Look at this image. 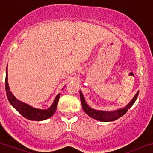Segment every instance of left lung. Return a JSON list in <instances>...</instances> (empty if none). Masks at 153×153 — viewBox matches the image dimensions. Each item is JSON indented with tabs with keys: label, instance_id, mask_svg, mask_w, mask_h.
Returning <instances> with one entry per match:
<instances>
[{
	"label": "left lung",
	"instance_id": "obj_1",
	"mask_svg": "<svg viewBox=\"0 0 153 153\" xmlns=\"http://www.w3.org/2000/svg\"><path fill=\"white\" fill-rule=\"evenodd\" d=\"M80 92V100H81V104H82V107L85 113L90 116L92 119L98 120V121L101 122H112L115 121L119 118L122 117L126 112L131 107V106L134 104L135 101L137 98L138 94H139V91L135 94L134 97L132 98L131 101L126 106V107H123V108H119L118 110H113V111H104V110H94V109L91 108L87 104L86 101H85L84 96L82 93Z\"/></svg>",
	"mask_w": 153,
	"mask_h": 153
}]
</instances>
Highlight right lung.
Returning a JSON list of instances; mask_svg holds the SVG:
<instances>
[{"label":"right lung","mask_w":153,"mask_h":153,"mask_svg":"<svg viewBox=\"0 0 153 153\" xmlns=\"http://www.w3.org/2000/svg\"><path fill=\"white\" fill-rule=\"evenodd\" d=\"M5 88L7 97L8 98L9 102L10 104L20 113L22 116L26 119L32 121H42L50 118L54 113H56L57 109L58 101L60 97V94H58L56 97L54 102L51 105L49 108L46 110H41V109L34 108L28 104L23 103L18 100L15 96L13 94L12 91L10 90L8 84V77H7V68L6 70V80H5Z\"/></svg>","instance_id":"1"}]
</instances>
